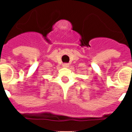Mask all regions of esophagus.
<instances>
[{"label":"esophagus","mask_w":132,"mask_h":132,"mask_svg":"<svg viewBox=\"0 0 132 132\" xmlns=\"http://www.w3.org/2000/svg\"><path fill=\"white\" fill-rule=\"evenodd\" d=\"M69 66H70V65H69V64H63V67H64V68H68V67H69Z\"/></svg>","instance_id":"34e87169"}]
</instances>
